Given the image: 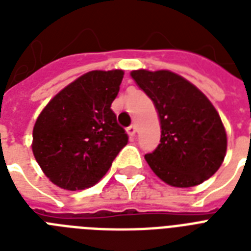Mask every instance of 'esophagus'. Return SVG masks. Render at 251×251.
Listing matches in <instances>:
<instances>
[{
	"mask_svg": "<svg viewBox=\"0 0 251 251\" xmlns=\"http://www.w3.org/2000/svg\"><path fill=\"white\" fill-rule=\"evenodd\" d=\"M126 130H127V134L133 137V135H135V133H137V130H138L137 125H135V124H133V125H130Z\"/></svg>",
	"mask_w": 251,
	"mask_h": 251,
	"instance_id": "1",
	"label": "esophagus"
}]
</instances>
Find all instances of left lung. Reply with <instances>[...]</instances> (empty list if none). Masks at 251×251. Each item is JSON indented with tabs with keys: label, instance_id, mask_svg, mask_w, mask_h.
<instances>
[{
	"label": "left lung",
	"instance_id": "1",
	"mask_svg": "<svg viewBox=\"0 0 251 251\" xmlns=\"http://www.w3.org/2000/svg\"><path fill=\"white\" fill-rule=\"evenodd\" d=\"M131 76L160 118V145L145 155L153 173L176 187L195 186L215 175L226 156V134L210 100L168 70H134Z\"/></svg>",
	"mask_w": 251,
	"mask_h": 251
}]
</instances>
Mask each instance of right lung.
Wrapping results in <instances>:
<instances>
[{"mask_svg":"<svg viewBox=\"0 0 251 251\" xmlns=\"http://www.w3.org/2000/svg\"><path fill=\"white\" fill-rule=\"evenodd\" d=\"M122 70H94L48 102L33 126L32 151L45 176L66 190L98 182L126 145L127 134L110 105Z\"/></svg>","mask_w":251,"mask_h":251,"instance_id":"1","label":"right lung"}]
</instances>
